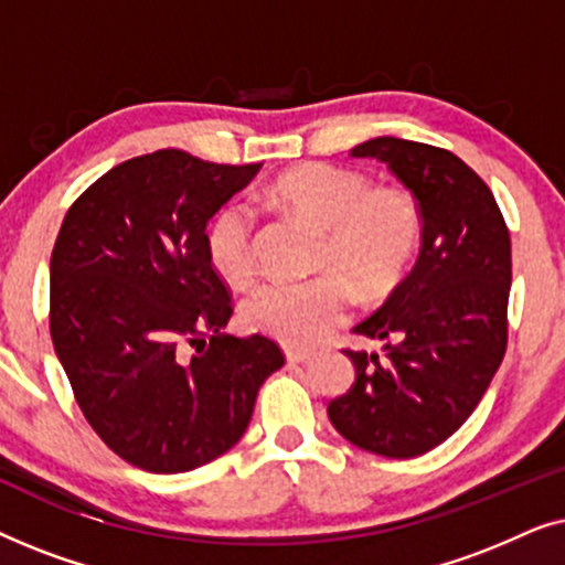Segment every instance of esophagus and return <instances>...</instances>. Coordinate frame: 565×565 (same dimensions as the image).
<instances>
[{
	"label": "esophagus",
	"mask_w": 565,
	"mask_h": 565,
	"mask_svg": "<svg viewBox=\"0 0 565 565\" xmlns=\"http://www.w3.org/2000/svg\"><path fill=\"white\" fill-rule=\"evenodd\" d=\"M285 358H288V362H308L313 354L308 350H298V347H288V350H285Z\"/></svg>",
	"instance_id": "1"
}]
</instances>
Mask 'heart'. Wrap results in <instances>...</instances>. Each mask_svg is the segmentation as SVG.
Returning <instances> with one entry per match:
<instances>
[{
	"mask_svg": "<svg viewBox=\"0 0 565 565\" xmlns=\"http://www.w3.org/2000/svg\"><path fill=\"white\" fill-rule=\"evenodd\" d=\"M269 200L316 226L319 277L303 282L273 277L244 298L246 327L290 347H311L350 316L352 291L383 298L396 288L422 242V207L401 184L370 188L347 167L300 164L269 184ZM207 257L231 282L257 273V221L252 207L231 200L205 231Z\"/></svg>",
	"mask_w": 565,
	"mask_h": 565,
	"instance_id": "b5f03b06",
	"label": "heart"
}]
</instances>
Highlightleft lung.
<instances>
[{"instance_id":"1","label":"left lung","mask_w":565,"mask_h":565,"mask_svg":"<svg viewBox=\"0 0 565 565\" xmlns=\"http://www.w3.org/2000/svg\"><path fill=\"white\" fill-rule=\"evenodd\" d=\"M352 157L385 161L422 207V252L354 334L385 358L347 350L358 377L329 404L339 435L385 458L443 445L473 414L507 352L512 242L481 177L439 146L381 136Z\"/></svg>"}]
</instances>
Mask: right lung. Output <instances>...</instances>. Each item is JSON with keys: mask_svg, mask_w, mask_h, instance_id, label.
Masks as SVG:
<instances>
[{"mask_svg": "<svg viewBox=\"0 0 565 565\" xmlns=\"http://www.w3.org/2000/svg\"><path fill=\"white\" fill-rule=\"evenodd\" d=\"M262 164L180 149L128 159L68 207L51 254V339L84 419L130 466L184 473L231 450L275 339L223 334L234 300L205 226Z\"/></svg>", "mask_w": 565, "mask_h": 565, "instance_id": "right-lung-1", "label": "right lung"}]
</instances>
